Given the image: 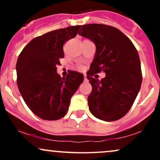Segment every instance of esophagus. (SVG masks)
<instances>
[{
    "label": "esophagus",
    "mask_w": 160,
    "mask_h": 160,
    "mask_svg": "<svg viewBox=\"0 0 160 160\" xmlns=\"http://www.w3.org/2000/svg\"><path fill=\"white\" fill-rule=\"evenodd\" d=\"M84 81H88V79H87V76L86 74H84Z\"/></svg>",
    "instance_id": "esophagus-1"
}]
</instances>
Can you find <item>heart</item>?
Masks as SVG:
<instances>
[{"mask_svg": "<svg viewBox=\"0 0 160 160\" xmlns=\"http://www.w3.org/2000/svg\"><path fill=\"white\" fill-rule=\"evenodd\" d=\"M78 69H79V70H81V69H82V67H81V66H79V67H78Z\"/></svg>", "mask_w": 160, "mask_h": 160, "instance_id": "1", "label": "heart"}]
</instances>
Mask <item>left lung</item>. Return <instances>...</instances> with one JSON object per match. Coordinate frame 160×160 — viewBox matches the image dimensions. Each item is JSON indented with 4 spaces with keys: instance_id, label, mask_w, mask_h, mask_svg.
<instances>
[{
    "instance_id": "left-lung-1",
    "label": "left lung",
    "mask_w": 160,
    "mask_h": 160,
    "mask_svg": "<svg viewBox=\"0 0 160 160\" xmlns=\"http://www.w3.org/2000/svg\"><path fill=\"white\" fill-rule=\"evenodd\" d=\"M79 34L96 46V52L88 71L92 87L88 97L89 111L104 121L124 117L136 98L142 82L138 53L132 42L117 28L103 24L82 25ZM104 71V78H92Z\"/></svg>"
}]
</instances>
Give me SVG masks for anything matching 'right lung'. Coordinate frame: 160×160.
Returning <instances> with one entry per match:
<instances>
[{"label": "right lung", "instance_id": "obj_1", "mask_svg": "<svg viewBox=\"0 0 160 160\" xmlns=\"http://www.w3.org/2000/svg\"><path fill=\"white\" fill-rule=\"evenodd\" d=\"M80 25L52 31L37 37L24 47L16 62L17 85L29 109L45 120H57L68 111L71 97L83 75L70 71L65 78L56 73L65 56L64 43L77 35Z\"/></svg>", "mask_w": 160, "mask_h": 160}]
</instances>
